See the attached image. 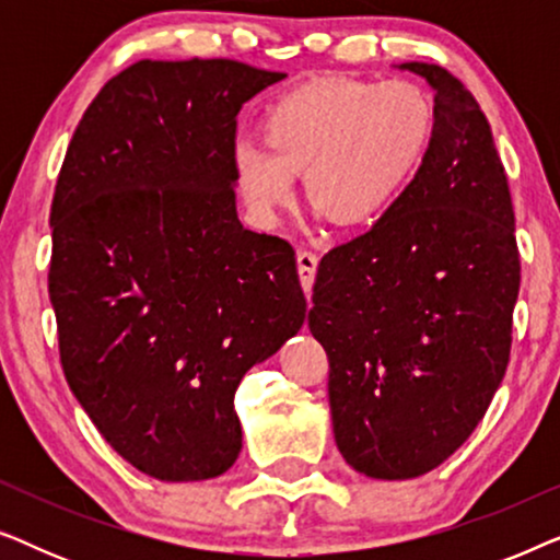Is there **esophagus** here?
<instances>
[{
  "instance_id": "34e87169",
  "label": "esophagus",
  "mask_w": 560,
  "mask_h": 560,
  "mask_svg": "<svg viewBox=\"0 0 560 560\" xmlns=\"http://www.w3.org/2000/svg\"><path fill=\"white\" fill-rule=\"evenodd\" d=\"M316 267H318V255H313L308 249L298 252V275H301V285L305 295L311 293L313 280H316Z\"/></svg>"
}]
</instances>
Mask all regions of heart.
<instances>
[{
	"label": "heart",
	"instance_id": "1",
	"mask_svg": "<svg viewBox=\"0 0 560 560\" xmlns=\"http://www.w3.org/2000/svg\"><path fill=\"white\" fill-rule=\"evenodd\" d=\"M433 132V98L416 81L318 79L267 106L265 144H236V188L255 217L275 219L293 203L295 175H303L313 211L359 226L416 175Z\"/></svg>",
	"mask_w": 560,
	"mask_h": 560
}]
</instances>
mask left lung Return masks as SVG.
<instances>
[{
  "instance_id": "obj_1",
  "label": "left lung",
  "mask_w": 560,
  "mask_h": 560,
  "mask_svg": "<svg viewBox=\"0 0 560 560\" xmlns=\"http://www.w3.org/2000/svg\"><path fill=\"white\" fill-rule=\"evenodd\" d=\"M402 68L435 91L433 142L377 224L320 259L308 313L336 446L374 479L420 477L474 433L508 370L520 290L487 117L446 68Z\"/></svg>"
}]
</instances>
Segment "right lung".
<instances>
[{
	"instance_id": "right-lung-1",
	"label": "right lung",
	"mask_w": 560,
	"mask_h": 560,
	"mask_svg": "<svg viewBox=\"0 0 560 560\" xmlns=\"http://www.w3.org/2000/svg\"><path fill=\"white\" fill-rule=\"evenodd\" d=\"M280 79L229 58L140 60L104 83L60 167V364L106 443L160 481L236 462V387L303 326L293 247L244 229L234 198L236 114Z\"/></svg>"
}]
</instances>
